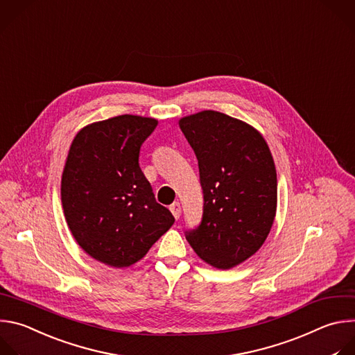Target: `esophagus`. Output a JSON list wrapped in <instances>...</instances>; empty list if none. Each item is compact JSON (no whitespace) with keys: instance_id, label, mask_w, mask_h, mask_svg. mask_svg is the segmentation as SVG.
<instances>
[{"instance_id":"esophagus-1","label":"esophagus","mask_w":355,"mask_h":355,"mask_svg":"<svg viewBox=\"0 0 355 355\" xmlns=\"http://www.w3.org/2000/svg\"><path fill=\"white\" fill-rule=\"evenodd\" d=\"M171 211H172V214H173V217L176 218V220H179V217H180V212H182V207H180V202L179 201H175L173 204H171Z\"/></svg>"}]
</instances>
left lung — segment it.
<instances>
[{
    "label": "left lung",
    "instance_id": "1",
    "mask_svg": "<svg viewBox=\"0 0 355 355\" xmlns=\"http://www.w3.org/2000/svg\"><path fill=\"white\" fill-rule=\"evenodd\" d=\"M198 161L202 217L186 239L205 263L232 268L264 243L275 217L277 173L252 125L214 110L180 119Z\"/></svg>",
    "mask_w": 355,
    "mask_h": 355
}]
</instances>
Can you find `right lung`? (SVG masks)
<instances>
[{"label":"right lung","instance_id":"right-lung-1","mask_svg":"<svg viewBox=\"0 0 355 355\" xmlns=\"http://www.w3.org/2000/svg\"><path fill=\"white\" fill-rule=\"evenodd\" d=\"M158 121L121 114L84 127L69 147L61 178L68 228L94 259L128 267L173 225L139 168V150Z\"/></svg>","mask_w":355,"mask_h":355}]
</instances>
